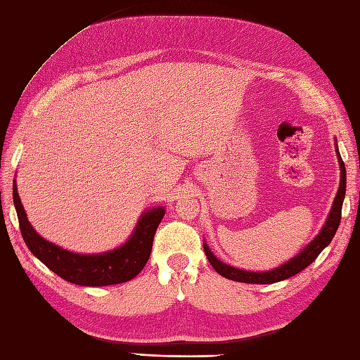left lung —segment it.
I'll use <instances>...</instances> for the list:
<instances>
[{
	"instance_id": "8db88e82",
	"label": "left lung",
	"mask_w": 360,
	"mask_h": 360,
	"mask_svg": "<svg viewBox=\"0 0 360 360\" xmlns=\"http://www.w3.org/2000/svg\"><path fill=\"white\" fill-rule=\"evenodd\" d=\"M335 148H336L339 168H341V181H339L338 193L333 200L332 209H330V213L327 215L324 226L321 230H319L318 235L310 240L297 256H294L292 259L286 260L285 264H281L269 271H245V269H239L229 264H224V262L219 260L215 255H213L206 242H202L204 252H206L210 265L218 274L233 281H240V283L271 285L301 273V271L312 264V262L319 256V252H321L330 242H332L335 233L339 227V222H341V210H342V202L345 198V188H347V172H345V165L341 159V154H339V150H338L336 139H335Z\"/></svg>"
}]
</instances>
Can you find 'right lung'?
<instances>
[{"label": "right lung", "instance_id": "right-lung-1", "mask_svg": "<svg viewBox=\"0 0 360 360\" xmlns=\"http://www.w3.org/2000/svg\"><path fill=\"white\" fill-rule=\"evenodd\" d=\"M13 204L28 250L63 280L94 288L124 283L138 276L150 259L154 235L165 217L163 206L145 210L125 244L104 252L82 255L53 244L33 229L19 198L16 180H13Z\"/></svg>", "mask_w": 360, "mask_h": 360}]
</instances>
